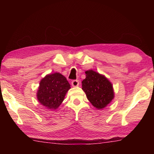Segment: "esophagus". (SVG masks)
Returning <instances> with one entry per match:
<instances>
[{"label": "esophagus", "mask_w": 154, "mask_h": 154, "mask_svg": "<svg viewBox=\"0 0 154 154\" xmlns=\"http://www.w3.org/2000/svg\"><path fill=\"white\" fill-rule=\"evenodd\" d=\"M72 87H77L79 85V82L78 80H73L71 83Z\"/></svg>", "instance_id": "obj_1"}]
</instances>
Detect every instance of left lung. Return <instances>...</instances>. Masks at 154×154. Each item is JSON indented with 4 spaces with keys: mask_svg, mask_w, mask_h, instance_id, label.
<instances>
[{
    "mask_svg": "<svg viewBox=\"0 0 154 154\" xmlns=\"http://www.w3.org/2000/svg\"><path fill=\"white\" fill-rule=\"evenodd\" d=\"M85 79L82 81V90L88 100L97 109L106 107L114 98V90L111 82L105 75L93 70L85 72Z\"/></svg>",
    "mask_w": 154,
    "mask_h": 154,
    "instance_id": "1",
    "label": "left lung"
}]
</instances>
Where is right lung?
<instances>
[{"label":"right lung","instance_id":"right-lung-1","mask_svg":"<svg viewBox=\"0 0 154 154\" xmlns=\"http://www.w3.org/2000/svg\"><path fill=\"white\" fill-rule=\"evenodd\" d=\"M71 85L66 77L59 72L45 75L41 80L36 92V98L48 109L56 110L63 102Z\"/></svg>","mask_w":154,"mask_h":154}]
</instances>
